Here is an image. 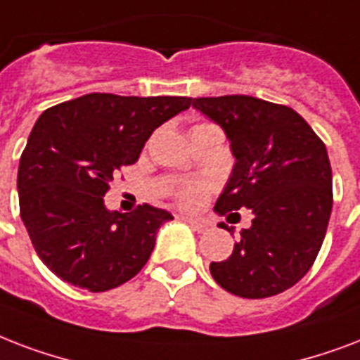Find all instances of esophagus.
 <instances>
[{"instance_id":"obj_1","label":"esophagus","mask_w":360,"mask_h":360,"mask_svg":"<svg viewBox=\"0 0 360 360\" xmlns=\"http://www.w3.org/2000/svg\"><path fill=\"white\" fill-rule=\"evenodd\" d=\"M186 221H188L191 227H193L197 233H205L208 227H210V224H208V219L205 218H186Z\"/></svg>"}]
</instances>
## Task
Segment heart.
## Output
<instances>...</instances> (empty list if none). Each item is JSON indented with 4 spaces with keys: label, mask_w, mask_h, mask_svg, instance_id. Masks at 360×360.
Segmentation results:
<instances>
[{
    "label": "heart",
    "mask_w": 360,
    "mask_h": 360,
    "mask_svg": "<svg viewBox=\"0 0 360 360\" xmlns=\"http://www.w3.org/2000/svg\"><path fill=\"white\" fill-rule=\"evenodd\" d=\"M202 195H205L202 186L188 184V186H184V188L178 191V200H180L184 206H189V208H191V206L199 205L200 199H202Z\"/></svg>",
    "instance_id": "heart-1"
}]
</instances>
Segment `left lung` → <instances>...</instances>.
Wrapping results in <instances>:
<instances>
[{
	"mask_svg": "<svg viewBox=\"0 0 360 360\" xmlns=\"http://www.w3.org/2000/svg\"><path fill=\"white\" fill-rule=\"evenodd\" d=\"M191 105L225 131L235 155L214 210L253 214L229 257L210 263L212 278L242 299L283 293L310 270L327 233L333 210L327 148L285 105L252 96L197 97Z\"/></svg>",
	"mask_w": 360,
	"mask_h": 360,
	"instance_id": "left-lung-1",
	"label": "left lung"
}]
</instances>
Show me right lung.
<instances>
[{
	"label": "right lung",
	"mask_w": 360,
	"mask_h": 360,
	"mask_svg": "<svg viewBox=\"0 0 360 360\" xmlns=\"http://www.w3.org/2000/svg\"><path fill=\"white\" fill-rule=\"evenodd\" d=\"M189 105L191 97L88 94L39 116L16 188L33 248L58 278L99 293L146 264L158 231L172 216L150 205L120 214L103 197L114 174L139 160L150 135Z\"/></svg>",
	"instance_id": "1"
}]
</instances>
